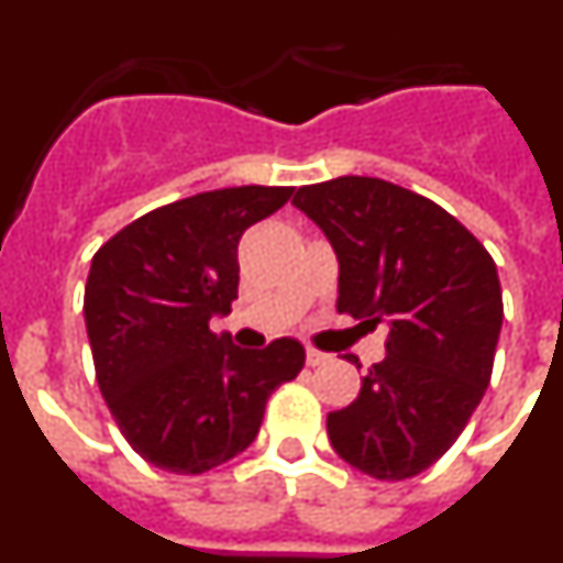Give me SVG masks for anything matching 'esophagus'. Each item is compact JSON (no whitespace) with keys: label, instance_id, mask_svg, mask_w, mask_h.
I'll use <instances>...</instances> for the list:
<instances>
[{"label":"esophagus","instance_id":"esophagus-1","mask_svg":"<svg viewBox=\"0 0 563 563\" xmlns=\"http://www.w3.org/2000/svg\"><path fill=\"white\" fill-rule=\"evenodd\" d=\"M332 355H327V352H318V350H307V366H324V363H330Z\"/></svg>","mask_w":563,"mask_h":563}]
</instances>
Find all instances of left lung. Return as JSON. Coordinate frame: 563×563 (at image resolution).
<instances>
[{"mask_svg": "<svg viewBox=\"0 0 563 563\" xmlns=\"http://www.w3.org/2000/svg\"><path fill=\"white\" fill-rule=\"evenodd\" d=\"M292 206L335 251L338 312L389 327L361 395L327 417L332 449L361 474L411 479L454 445L490 383L505 316L494 258L437 202L377 177L298 188Z\"/></svg>", "mask_w": 563, "mask_h": 563, "instance_id": "8db88e82", "label": "left lung"}]
</instances>
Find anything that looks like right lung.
I'll return each mask as SVG.
<instances>
[{
  "instance_id": "add662e5",
  "label": "right lung",
  "mask_w": 563,
  "mask_h": 563,
  "mask_svg": "<svg viewBox=\"0 0 563 563\" xmlns=\"http://www.w3.org/2000/svg\"><path fill=\"white\" fill-rule=\"evenodd\" d=\"M290 197L282 186L194 194L134 220L92 256L84 321L98 386L154 467L206 474L242 454L267 397L305 366L296 338L239 350L208 327L236 298L242 233Z\"/></svg>"
}]
</instances>
